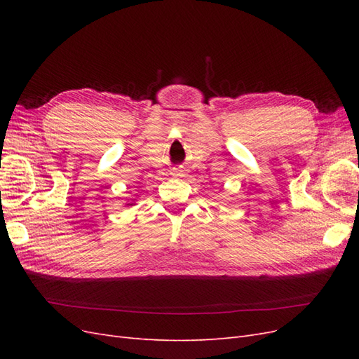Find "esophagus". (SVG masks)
<instances>
[{"label":"esophagus","mask_w":359,"mask_h":359,"mask_svg":"<svg viewBox=\"0 0 359 359\" xmlns=\"http://www.w3.org/2000/svg\"><path fill=\"white\" fill-rule=\"evenodd\" d=\"M180 172H182V170H180ZM180 172H178V173H177V175H181V173H180Z\"/></svg>","instance_id":"obj_1"}]
</instances>
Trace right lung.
Listing matches in <instances>:
<instances>
[{"instance_id":"1","label":"right lung","mask_w":359,"mask_h":359,"mask_svg":"<svg viewBox=\"0 0 359 359\" xmlns=\"http://www.w3.org/2000/svg\"><path fill=\"white\" fill-rule=\"evenodd\" d=\"M127 205H133V203H127Z\"/></svg>"}]
</instances>
